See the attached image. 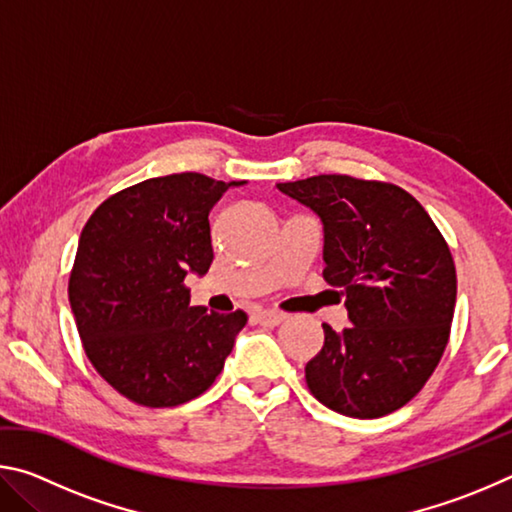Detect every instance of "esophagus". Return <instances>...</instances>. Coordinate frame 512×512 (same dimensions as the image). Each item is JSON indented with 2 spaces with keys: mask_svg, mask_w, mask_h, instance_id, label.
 Returning <instances> with one entry per match:
<instances>
[{
  "mask_svg": "<svg viewBox=\"0 0 512 512\" xmlns=\"http://www.w3.org/2000/svg\"><path fill=\"white\" fill-rule=\"evenodd\" d=\"M284 314H280V311H273V309H259L257 314H255V320L259 325H266V327H275V325H280V323H284Z\"/></svg>",
  "mask_w": 512,
  "mask_h": 512,
  "instance_id": "esophagus-1",
  "label": "esophagus"
}]
</instances>
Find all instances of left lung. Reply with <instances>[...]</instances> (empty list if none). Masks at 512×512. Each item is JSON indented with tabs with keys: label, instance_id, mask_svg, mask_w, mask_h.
Wrapping results in <instances>:
<instances>
[{
	"label": "left lung",
	"instance_id": "1",
	"mask_svg": "<svg viewBox=\"0 0 512 512\" xmlns=\"http://www.w3.org/2000/svg\"><path fill=\"white\" fill-rule=\"evenodd\" d=\"M323 223V277L345 296L350 327L323 323L305 366L311 395L350 418H381L413 400L449 341L456 268L447 241L402 187L352 176L277 183Z\"/></svg>",
	"mask_w": 512,
	"mask_h": 512
}]
</instances>
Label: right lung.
<instances>
[{
  "mask_svg": "<svg viewBox=\"0 0 512 512\" xmlns=\"http://www.w3.org/2000/svg\"><path fill=\"white\" fill-rule=\"evenodd\" d=\"M246 180L171 173L103 201L85 223L69 305L85 354L128 400L151 409L214 384L248 316L189 305L185 277L214 259L210 210Z\"/></svg>",
  "mask_w": 512,
  "mask_h": 512,
  "instance_id": "obj_1",
  "label": "right lung"
}]
</instances>
